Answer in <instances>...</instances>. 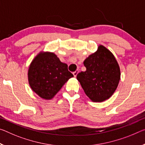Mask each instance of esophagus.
<instances>
[{"mask_svg":"<svg viewBox=\"0 0 145 145\" xmlns=\"http://www.w3.org/2000/svg\"><path fill=\"white\" fill-rule=\"evenodd\" d=\"M78 73H79V70H77L76 71H75V72H74L73 73V76H74L75 77H76V76H77V74H78Z\"/></svg>","mask_w":145,"mask_h":145,"instance_id":"34e87169","label":"esophagus"}]
</instances>
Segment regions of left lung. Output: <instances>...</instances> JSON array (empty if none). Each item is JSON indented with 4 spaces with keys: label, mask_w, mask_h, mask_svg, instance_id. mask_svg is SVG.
<instances>
[{
    "label": "left lung",
    "mask_w": 145,
    "mask_h": 145,
    "mask_svg": "<svg viewBox=\"0 0 145 145\" xmlns=\"http://www.w3.org/2000/svg\"><path fill=\"white\" fill-rule=\"evenodd\" d=\"M83 64L86 70L78 73L77 79L84 93L93 102L108 99L116 90L121 78L120 68L113 54L99 45Z\"/></svg>",
    "instance_id": "8db88e82"
}]
</instances>
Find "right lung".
<instances>
[{
	"label": "right lung",
	"mask_w": 145,
	"mask_h": 145,
	"mask_svg": "<svg viewBox=\"0 0 145 145\" xmlns=\"http://www.w3.org/2000/svg\"><path fill=\"white\" fill-rule=\"evenodd\" d=\"M27 77L32 90L42 99L50 100L73 75L54 53L41 52L31 61Z\"/></svg>",
	"instance_id": "obj_1"
}]
</instances>
